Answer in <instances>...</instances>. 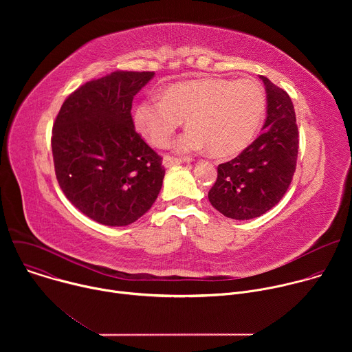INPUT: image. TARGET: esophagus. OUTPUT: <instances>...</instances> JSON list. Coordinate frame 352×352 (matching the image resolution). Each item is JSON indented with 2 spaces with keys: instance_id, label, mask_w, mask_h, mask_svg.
Returning <instances> with one entry per match:
<instances>
[{
  "instance_id": "34e87169",
  "label": "esophagus",
  "mask_w": 352,
  "mask_h": 352,
  "mask_svg": "<svg viewBox=\"0 0 352 352\" xmlns=\"http://www.w3.org/2000/svg\"><path fill=\"white\" fill-rule=\"evenodd\" d=\"M184 162H186V160H184V159H181V157H174V156H164V159H163L164 167H173V166L181 164V163H184Z\"/></svg>"
}]
</instances>
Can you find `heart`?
<instances>
[{
  "instance_id": "heart-1",
  "label": "heart",
  "mask_w": 352,
  "mask_h": 352,
  "mask_svg": "<svg viewBox=\"0 0 352 352\" xmlns=\"http://www.w3.org/2000/svg\"><path fill=\"white\" fill-rule=\"evenodd\" d=\"M265 111L266 94L258 80L200 79L171 85L162 98L143 100L133 110V125L150 144L164 148L185 118L178 152L210 148L217 157H232L254 140Z\"/></svg>"
}]
</instances>
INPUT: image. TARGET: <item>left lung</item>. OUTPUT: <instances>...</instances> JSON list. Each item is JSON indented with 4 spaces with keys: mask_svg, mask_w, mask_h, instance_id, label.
Returning a JSON list of instances; mask_svg holds the SVG:
<instances>
[{
    "mask_svg": "<svg viewBox=\"0 0 352 352\" xmlns=\"http://www.w3.org/2000/svg\"><path fill=\"white\" fill-rule=\"evenodd\" d=\"M267 94V117L261 136L231 162L219 164L209 190L214 209L234 220L259 217L287 192L296 167L298 126L285 90L261 76Z\"/></svg>",
    "mask_w": 352,
    "mask_h": 352,
    "instance_id": "obj_1",
    "label": "left lung"
}]
</instances>
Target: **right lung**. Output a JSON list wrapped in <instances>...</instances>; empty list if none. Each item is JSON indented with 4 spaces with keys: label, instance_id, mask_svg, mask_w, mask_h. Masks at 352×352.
Returning a JSON list of instances; mask_svg holds the SVG:
<instances>
[{
    "label": "right lung",
    "instance_id": "obj_1",
    "mask_svg": "<svg viewBox=\"0 0 352 352\" xmlns=\"http://www.w3.org/2000/svg\"><path fill=\"white\" fill-rule=\"evenodd\" d=\"M155 72L116 71L71 93L52 136L57 181L69 202L111 227L142 217L159 196L162 157L135 131V94Z\"/></svg>",
    "mask_w": 352,
    "mask_h": 352
}]
</instances>
